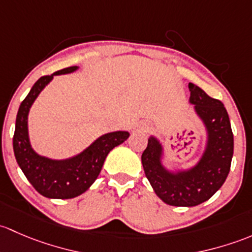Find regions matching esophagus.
<instances>
[{"label": "esophagus", "mask_w": 252, "mask_h": 252, "mask_svg": "<svg viewBox=\"0 0 252 252\" xmlns=\"http://www.w3.org/2000/svg\"><path fill=\"white\" fill-rule=\"evenodd\" d=\"M149 128H150L149 125L145 123H141V124H138V125L134 126V129H137V131H142V132L149 131Z\"/></svg>", "instance_id": "esophagus-1"}]
</instances>
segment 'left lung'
Segmentation results:
<instances>
[{"instance_id":"left-lung-1","label":"left lung","mask_w":252,"mask_h":252,"mask_svg":"<svg viewBox=\"0 0 252 252\" xmlns=\"http://www.w3.org/2000/svg\"><path fill=\"white\" fill-rule=\"evenodd\" d=\"M189 103L200 119L206 132L200 159L188 168L167 167L164 145L149 136L142 154L145 176L155 194L172 206H196L209 200L224 183L230 170L234 149L232 127L224 105L209 97L196 85L189 82Z\"/></svg>"}]
</instances>
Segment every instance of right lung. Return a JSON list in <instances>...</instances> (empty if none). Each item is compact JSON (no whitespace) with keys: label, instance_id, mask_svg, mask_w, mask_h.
<instances>
[{"label":"right lung","instance_id":"obj_1","mask_svg":"<svg viewBox=\"0 0 252 252\" xmlns=\"http://www.w3.org/2000/svg\"><path fill=\"white\" fill-rule=\"evenodd\" d=\"M77 69L79 66H69L49 76L40 77L20 104L15 120L13 150L18 165L33 188L49 199H71L85 193L97 180L109 152L129 137L127 131L108 132L68 159H51L33 150L28 127L33 102L54 76L71 74Z\"/></svg>","mask_w":252,"mask_h":252}]
</instances>
